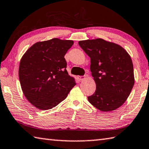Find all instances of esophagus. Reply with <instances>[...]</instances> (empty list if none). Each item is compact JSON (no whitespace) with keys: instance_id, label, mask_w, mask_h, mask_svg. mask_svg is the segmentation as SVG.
<instances>
[{"instance_id":"1","label":"esophagus","mask_w":149,"mask_h":149,"mask_svg":"<svg viewBox=\"0 0 149 149\" xmlns=\"http://www.w3.org/2000/svg\"><path fill=\"white\" fill-rule=\"evenodd\" d=\"M85 76H77V79L79 81H82L85 79Z\"/></svg>"}]
</instances>
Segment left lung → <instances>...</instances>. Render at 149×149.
Returning <instances> with one entry per match:
<instances>
[{
  "mask_svg": "<svg viewBox=\"0 0 149 149\" xmlns=\"http://www.w3.org/2000/svg\"><path fill=\"white\" fill-rule=\"evenodd\" d=\"M79 45L90 56L91 71L96 85L88 102L102 111L117 109L134 85L131 57L120 45L101 38L79 41Z\"/></svg>",
  "mask_w": 149,
  "mask_h": 149,
  "instance_id": "1",
  "label": "left lung"
}]
</instances>
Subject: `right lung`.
Wrapping results in <instances>:
<instances>
[{
  "label": "right lung",
  "mask_w": 149,
  "mask_h": 149,
  "mask_svg": "<svg viewBox=\"0 0 149 149\" xmlns=\"http://www.w3.org/2000/svg\"><path fill=\"white\" fill-rule=\"evenodd\" d=\"M72 40L53 38L34 44L24 54L19 78L28 101L39 109H52L65 99L75 85L66 70L64 58Z\"/></svg>",
  "instance_id": "1"
}]
</instances>
